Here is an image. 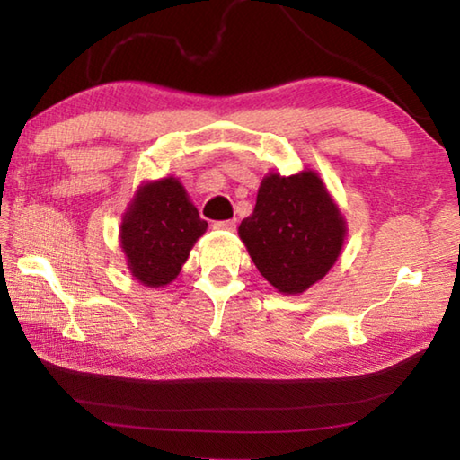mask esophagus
I'll list each match as a JSON object with an SVG mask.
<instances>
[{
	"mask_svg": "<svg viewBox=\"0 0 460 460\" xmlns=\"http://www.w3.org/2000/svg\"><path fill=\"white\" fill-rule=\"evenodd\" d=\"M215 229H221V231H235V227H237V223H235V219H229V221H217L215 225H213Z\"/></svg>",
	"mask_w": 460,
	"mask_h": 460,
	"instance_id": "1",
	"label": "esophagus"
}]
</instances>
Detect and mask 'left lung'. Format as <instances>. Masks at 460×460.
I'll return each mask as SVG.
<instances>
[{"mask_svg":"<svg viewBox=\"0 0 460 460\" xmlns=\"http://www.w3.org/2000/svg\"><path fill=\"white\" fill-rule=\"evenodd\" d=\"M345 217L314 170L268 174L239 237L260 274L282 294H302L326 276L345 241Z\"/></svg>","mask_w":460,"mask_h":460,"instance_id":"1","label":"left lung"}]
</instances>
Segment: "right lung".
<instances>
[{
	"instance_id": "right-lung-1",
	"label": "right lung",
	"mask_w": 460,
	"mask_h": 460,
	"mask_svg": "<svg viewBox=\"0 0 460 460\" xmlns=\"http://www.w3.org/2000/svg\"><path fill=\"white\" fill-rule=\"evenodd\" d=\"M207 227L178 178L142 184L119 229L131 276L150 288L170 284Z\"/></svg>"
}]
</instances>
